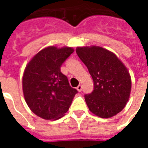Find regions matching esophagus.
<instances>
[{
    "label": "esophagus",
    "mask_w": 148,
    "mask_h": 148,
    "mask_svg": "<svg viewBox=\"0 0 148 148\" xmlns=\"http://www.w3.org/2000/svg\"><path fill=\"white\" fill-rule=\"evenodd\" d=\"M77 90H78L79 92H81V90H82V86H81V84H79V85L77 87Z\"/></svg>",
    "instance_id": "esophagus-1"
}]
</instances>
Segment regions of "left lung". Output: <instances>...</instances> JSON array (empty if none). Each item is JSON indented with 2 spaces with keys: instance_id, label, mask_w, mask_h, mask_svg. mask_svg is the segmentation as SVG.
<instances>
[{
  "instance_id": "obj_1",
  "label": "left lung",
  "mask_w": 148,
  "mask_h": 148,
  "mask_svg": "<svg viewBox=\"0 0 148 148\" xmlns=\"http://www.w3.org/2000/svg\"><path fill=\"white\" fill-rule=\"evenodd\" d=\"M94 81V90L84 95L90 111L102 118L121 112L128 101L131 79L128 71L111 51L98 46L76 49Z\"/></svg>"
}]
</instances>
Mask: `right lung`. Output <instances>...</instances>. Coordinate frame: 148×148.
Instances as JSON below:
<instances>
[{"label":"right lung","mask_w":148,"mask_h":148,"mask_svg":"<svg viewBox=\"0 0 148 148\" xmlns=\"http://www.w3.org/2000/svg\"><path fill=\"white\" fill-rule=\"evenodd\" d=\"M73 52L72 47L50 46L34 56L24 70V99L31 111L43 119L61 118L77 93L60 71L62 64Z\"/></svg>","instance_id":"obj_1"}]
</instances>
